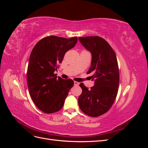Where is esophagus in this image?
Returning <instances> with one entry per match:
<instances>
[{"mask_svg": "<svg viewBox=\"0 0 148 148\" xmlns=\"http://www.w3.org/2000/svg\"><path fill=\"white\" fill-rule=\"evenodd\" d=\"M79 84V83H78L77 82H74V85H75V86H78Z\"/></svg>", "mask_w": 148, "mask_h": 148, "instance_id": "esophagus-1", "label": "esophagus"}]
</instances>
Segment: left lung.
<instances>
[{"instance_id": "1", "label": "left lung", "mask_w": 148, "mask_h": 148, "mask_svg": "<svg viewBox=\"0 0 148 148\" xmlns=\"http://www.w3.org/2000/svg\"><path fill=\"white\" fill-rule=\"evenodd\" d=\"M79 42L91 53V65L87 73L95 86L89 89L79 84L82 93L78 104L83 112L96 117L106 113L117 97L119 84V71L117 57L113 49L104 39L99 36L78 38Z\"/></svg>"}]
</instances>
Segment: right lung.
Returning <instances> with one entry per match:
<instances>
[{
	"mask_svg": "<svg viewBox=\"0 0 148 148\" xmlns=\"http://www.w3.org/2000/svg\"><path fill=\"white\" fill-rule=\"evenodd\" d=\"M77 41V37L67 39L50 36L40 40L31 51L27 70L28 87L34 104L44 113L60 110L73 86L72 79L57 78L53 73L65 53Z\"/></svg>",
	"mask_w": 148,
	"mask_h": 148,
	"instance_id": "add662e5",
	"label": "right lung"
}]
</instances>
